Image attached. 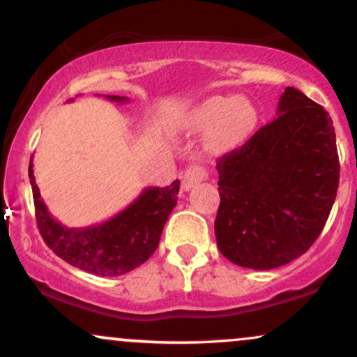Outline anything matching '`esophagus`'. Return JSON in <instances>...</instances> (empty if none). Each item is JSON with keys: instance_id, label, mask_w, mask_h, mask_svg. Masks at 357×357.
Instances as JSON below:
<instances>
[{"instance_id": "esophagus-1", "label": "esophagus", "mask_w": 357, "mask_h": 357, "mask_svg": "<svg viewBox=\"0 0 357 357\" xmlns=\"http://www.w3.org/2000/svg\"><path fill=\"white\" fill-rule=\"evenodd\" d=\"M204 178H206V171H204V167L198 166V165L190 166L183 174V190H186V191L191 190L195 184L202 183Z\"/></svg>"}]
</instances>
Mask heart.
<instances>
[{
  "mask_svg": "<svg viewBox=\"0 0 357 357\" xmlns=\"http://www.w3.org/2000/svg\"><path fill=\"white\" fill-rule=\"evenodd\" d=\"M258 112L247 97L211 96L196 104L184 116L183 124L191 132H204V147L211 154L238 149L255 130Z\"/></svg>",
  "mask_w": 357,
  "mask_h": 357,
  "instance_id": "obj_1",
  "label": "heart"
}]
</instances>
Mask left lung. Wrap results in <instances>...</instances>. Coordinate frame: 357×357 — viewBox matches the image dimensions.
<instances>
[{"mask_svg": "<svg viewBox=\"0 0 357 357\" xmlns=\"http://www.w3.org/2000/svg\"><path fill=\"white\" fill-rule=\"evenodd\" d=\"M216 169L221 255L245 268L282 267L317 240L337 195L333 119L301 90L287 87L277 117L223 155Z\"/></svg>", "mask_w": 357, "mask_h": 357, "instance_id": "1", "label": "left lung"}]
</instances>
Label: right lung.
<instances>
[{"label": "right lung", "mask_w": 357, "mask_h": 357, "mask_svg": "<svg viewBox=\"0 0 357 357\" xmlns=\"http://www.w3.org/2000/svg\"><path fill=\"white\" fill-rule=\"evenodd\" d=\"M107 99L119 104L129 100L119 96H107ZM28 176L33 190L36 225L45 243L67 264L93 275H124L144 264L158 248L167 216L178 203L179 181L176 179L166 188H146L129 206L107 221L68 228L53 218L43 203L31 161Z\"/></svg>", "instance_id": "obj_1"}]
</instances>
